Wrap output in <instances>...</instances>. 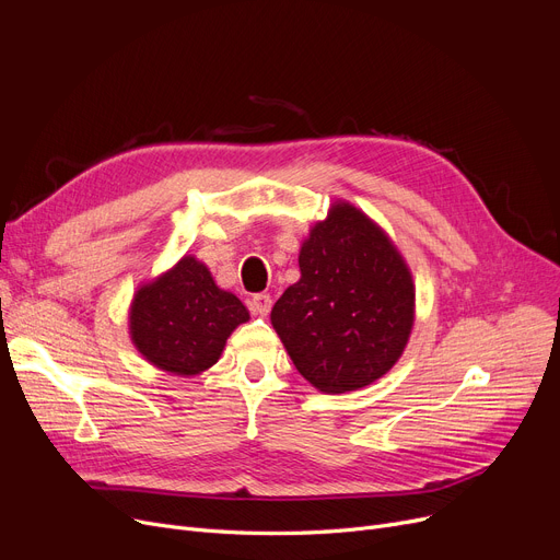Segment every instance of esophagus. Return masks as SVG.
Listing matches in <instances>:
<instances>
[{
	"instance_id": "esophagus-1",
	"label": "esophagus",
	"mask_w": 560,
	"mask_h": 560,
	"mask_svg": "<svg viewBox=\"0 0 560 560\" xmlns=\"http://www.w3.org/2000/svg\"><path fill=\"white\" fill-rule=\"evenodd\" d=\"M249 306L256 315H268L272 308V298L268 295V292H258V295H254L249 300Z\"/></svg>"
}]
</instances>
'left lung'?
I'll list each match as a JSON object with an SVG mask.
<instances>
[{
  "mask_svg": "<svg viewBox=\"0 0 560 560\" xmlns=\"http://www.w3.org/2000/svg\"><path fill=\"white\" fill-rule=\"evenodd\" d=\"M300 272L270 315L298 372L331 395L384 376L416 319L413 277L384 229L336 201L304 241Z\"/></svg>",
  "mask_w": 560,
  "mask_h": 560,
  "instance_id": "left-lung-1",
  "label": "left lung"
}]
</instances>
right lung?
I'll use <instances>...</instances> for the list:
<instances>
[{
	"label": "right lung",
	"instance_id": "right-lung-1",
	"mask_svg": "<svg viewBox=\"0 0 560 560\" xmlns=\"http://www.w3.org/2000/svg\"><path fill=\"white\" fill-rule=\"evenodd\" d=\"M247 319L245 304L218 288L203 262L184 256L138 288L129 334L144 361L176 376H195L218 363L231 331Z\"/></svg>",
	"mask_w": 560,
	"mask_h": 560
}]
</instances>
